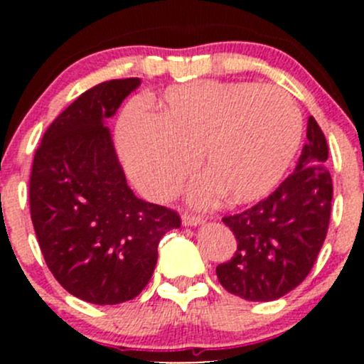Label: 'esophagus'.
<instances>
[{"label": "esophagus", "mask_w": 364, "mask_h": 364, "mask_svg": "<svg viewBox=\"0 0 364 364\" xmlns=\"http://www.w3.org/2000/svg\"><path fill=\"white\" fill-rule=\"evenodd\" d=\"M181 222H183V225H185V227H197V225H200V223H203L204 220L200 218V216H196V215H190V213H185V215L181 216Z\"/></svg>", "instance_id": "esophagus-1"}]
</instances>
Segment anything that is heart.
Listing matches in <instances>:
<instances>
[{"instance_id":"heart-1","label":"heart","mask_w":364,"mask_h":364,"mask_svg":"<svg viewBox=\"0 0 364 364\" xmlns=\"http://www.w3.org/2000/svg\"><path fill=\"white\" fill-rule=\"evenodd\" d=\"M119 149L142 192L168 199L197 156L208 172L192 186L196 205L266 197L287 174L303 139V117L289 93L253 82H200L167 90L159 112L134 109L121 119Z\"/></svg>"}]
</instances>
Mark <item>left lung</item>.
<instances>
[{
    "mask_svg": "<svg viewBox=\"0 0 364 364\" xmlns=\"http://www.w3.org/2000/svg\"><path fill=\"white\" fill-rule=\"evenodd\" d=\"M306 139L294 172L269 197L222 218L237 241L232 259L216 267L230 294L274 301L296 289L317 260L328 234L333 181L324 165L328 142L311 116Z\"/></svg>",
    "mask_w": 364,
    "mask_h": 364,
    "instance_id": "obj_1",
    "label": "left lung"
}]
</instances>
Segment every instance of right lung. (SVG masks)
<instances>
[{
  "label": "right lung",
  "instance_id": "right-lung-1",
  "mask_svg": "<svg viewBox=\"0 0 364 364\" xmlns=\"http://www.w3.org/2000/svg\"><path fill=\"white\" fill-rule=\"evenodd\" d=\"M141 79L97 84L43 134L29 179V209L47 267L72 296L93 304L134 299L148 285L172 209L137 199L105 121Z\"/></svg>",
  "mask_w": 364,
  "mask_h": 364
}]
</instances>
